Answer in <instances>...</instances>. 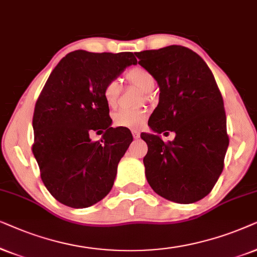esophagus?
Instances as JSON below:
<instances>
[{"mask_svg": "<svg viewBox=\"0 0 257 257\" xmlns=\"http://www.w3.org/2000/svg\"><path fill=\"white\" fill-rule=\"evenodd\" d=\"M132 133H133V136H134L135 140H138V139L140 138V132H138V131H133Z\"/></svg>", "mask_w": 257, "mask_h": 257, "instance_id": "34e87169", "label": "esophagus"}]
</instances>
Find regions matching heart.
Here are the masks:
<instances>
[{
    "label": "heart",
    "instance_id": "b5f03b06",
    "mask_svg": "<svg viewBox=\"0 0 257 257\" xmlns=\"http://www.w3.org/2000/svg\"><path fill=\"white\" fill-rule=\"evenodd\" d=\"M125 78L129 83L138 87L146 95L154 90L156 81L152 74L145 68L135 67L129 69L125 73ZM119 94H121V84L118 80L108 81L103 88V97L107 103L112 107L117 102ZM147 118L146 109H119L112 115V122L115 125L123 126V128L138 129L143 125Z\"/></svg>",
    "mask_w": 257,
    "mask_h": 257
}]
</instances>
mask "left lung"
I'll use <instances>...</instances> for the list:
<instances>
[{
    "mask_svg": "<svg viewBox=\"0 0 257 257\" xmlns=\"http://www.w3.org/2000/svg\"><path fill=\"white\" fill-rule=\"evenodd\" d=\"M160 88L159 104L142 133L148 153L143 159L149 186L160 196L181 204L194 203L217 182L227 153L223 100L207 63L193 50L169 46L135 53ZM176 133L163 142L160 134Z\"/></svg>",
    "mask_w": 257,
    "mask_h": 257,
    "instance_id": "obj_1",
    "label": "left lung"
}]
</instances>
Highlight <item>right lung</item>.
<instances>
[{"label":"right lung","instance_id":"1","mask_svg":"<svg viewBox=\"0 0 257 257\" xmlns=\"http://www.w3.org/2000/svg\"><path fill=\"white\" fill-rule=\"evenodd\" d=\"M136 63L133 53L75 50L48 77L34 110L33 153L44 186L64 206H93L114 186L133 136L111 126L103 88ZM95 131L105 132L100 142L91 141Z\"/></svg>","mask_w":257,"mask_h":257}]
</instances>
